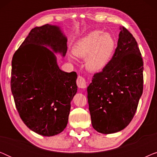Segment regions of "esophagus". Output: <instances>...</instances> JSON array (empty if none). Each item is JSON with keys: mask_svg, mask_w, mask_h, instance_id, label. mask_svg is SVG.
<instances>
[{"mask_svg": "<svg viewBox=\"0 0 157 157\" xmlns=\"http://www.w3.org/2000/svg\"><path fill=\"white\" fill-rule=\"evenodd\" d=\"M76 83L79 89H85L86 87V81L85 78H83L82 76H78L76 80Z\"/></svg>", "mask_w": 157, "mask_h": 157, "instance_id": "esophagus-1", "label": "esophagus"}]
</instances>
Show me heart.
Listing matches in <instances>:
<instances>
[{
	"instance_id": "1",
	"label": "heart",
	"mask_w": 157,
	"mask_h": 157,
	"mask_svg": "<svg viewBox=\"0 0 157 157\" xmlns=\"http://www.w3.org/2000/svg\"><path fill=\"white\" fill-rule=\"evenodd\" d=\"M117 48L115 38L109 33L96 30L79 39L73 52L79 58H86V66L93 71L102 70L108 65ZM69 59L73 60V57Z\"/></svg>"
}]
</instances>
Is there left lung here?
<instances>
[{
  "mask_svg": "<svg viewBox=\"0 0 157 157\" xmlns=\"http://www.w3.org/2000/svg\"><path fill=\"white\" fill-rule=\"evenodd\" d=\"M113 56L87 87L91 124L98 132L113 134L132 121L143 93V60L137 42L120 27Z\"/></svg>",
  "mask_w": 157,
  "mask_h": 157,
  "instance_id": "left-lung-1",
  "label": "left lung"
}]
</instances>
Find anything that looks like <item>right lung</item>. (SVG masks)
<instances>
[{"label":"right lung","instance_id":"add662e5","mask_svg":"<svg viewBox=\"0 0 157 157\" xmlns=\"http://www.w3.org/2000/svg\"><path fill=\"white\" fill-rule=\"evenodd\" d=\"M67 51V38L59 25L31 31L12 59L11 87L16 109L28 128L52 136L68 124L71 101L77 92V74L60 69L55 53Z\"/></svg>","mask_w":157,"mask_h":157}]
</instances>
